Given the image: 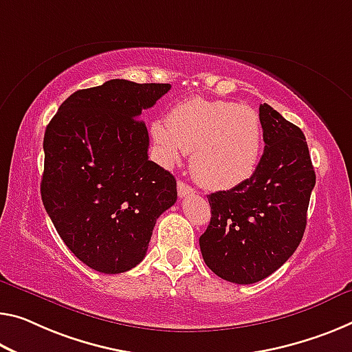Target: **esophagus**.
Returning a JSON list of instances; mask_svg holds the SVG:
<instances>
[{
  "mask_svg": "<svg viewBox=\"0 0 352 352\" xmlns=\"http://www.w3.org/2000/svg\"><path fill=\"white\" fill-rule=\"evenodd\" d=\"M177 193H179V197H187V195L195 193V188H192L188 184L179 181L177 182Z\"/></svg>",
  "mask_w": 352,
  "mask_h": 352,
  "instance_id": "obj_1",
  "label": "esophagus"
}]
</instances>
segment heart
I'll list each match as a JSON object with an SVG mask.
<instances>
[{
  "label": "heart",
  "mask_w": 352,
  "mask_h": 352,
  "mask_svg": "<svg viewBox=\"0 0 352 352\" xmlns=\"http://www.w3.org/2000/svg\"><path fill=\"white\" fill-rule=\"evenodd\" d=\"M151 135L162 160L175 164L192 154V171L209 188L226 190L245 182L261 154V121L247 105L203 97L171 108L168 122L154 121Z\"/></svg>",
  "instance_id": "obj_1"
}]
</instances>
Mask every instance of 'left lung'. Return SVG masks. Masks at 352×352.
Listing matches in <instances>:
<instances>
[{"label":"left lung","instance_id":"left-lung-1","mask_svg":"<svg viewBox=\"0 0 352 352\" xmlns=\"http://www.w3.org/2000/svg\"><path fill=\"white\" fill-rule=\"evenodd\" d=\"M264 153L253 175L210 193V221L199 237L208 267L226 282L269 277L299 247L316 182L305 135L267 104L259 105Z\"/></svg>","mask_w":352,"mask_h":352}]
</instances>
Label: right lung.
<instances>
[{
	"label": "right lung",
	"instance_id": "obj_1",
	"mask_svg": "<svg viewBox=\"0 0 352 352\" xmlns=\"http://www.w3.org/2000/svg\"><path fill=\"white\" fill-rule=\"evenodd\" d=\"M168 83L110 80L75 91L44 135L42 203L86 266L121 274L142 263L155 221L176 203V179L148 159L140 120Z\"/></svg>",
	"mask_w": 352,
	"mask_h": 352
}]
</instances>
